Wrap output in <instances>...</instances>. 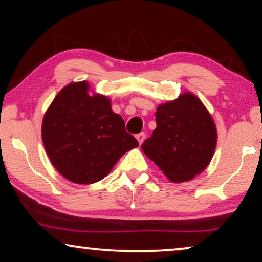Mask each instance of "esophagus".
<instances>
[{"label": "esophagus", "instance_id": "obj_1", "mask_svg": "<svg viewBox=\"0 0 262 262\" xmlns=\"http://www.w3.org/2000/svg\"><path fill=\"white\" fill-rule=\"evenodd\" d=\"M136 138H137L139 144H142V143L144 142V139H145V134H144V132H141V134H138L137 136H136Z\"/></svg>", "mask_w": 262, "mask_h": 262}]
</instances>
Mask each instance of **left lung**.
Listing matches in <instances>:
<instances>
[{"instance_id":"left-lung-1","label":"left lung","mask_w":262,"mask_h":262,"mask_svg":"<svg viewBox=\"0 0 262 262\" xmlns=\"http://www.w3.org/2000/svg\"><path fill=\"white\" fill-rule=\"evenodd\" d=\"M156 128L142 150L171 182H186L209 166L217 128L202 100L191 92L159 105Z\"/></svg>"}]
</instances>
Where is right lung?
<instances>
[{
  "mask_svg": "<svg viewBox=\"0 0 262 262\" xmlns=\"http://www.w3.org/2000/svg\"><path fill=\"white\" fill-rule=\"evenodd\" d=\"M87 81L71 82L53 99L44 114L41 138L50 161L74 184L102 180L118 160L138 142L125 130L111 100L89 94Z\"/></svg>",
  "mask_w": 262,
  "mask_h": 262,
  "instance_id": "right-lung-1",
  "label": "right lung"
}]
</instances>
